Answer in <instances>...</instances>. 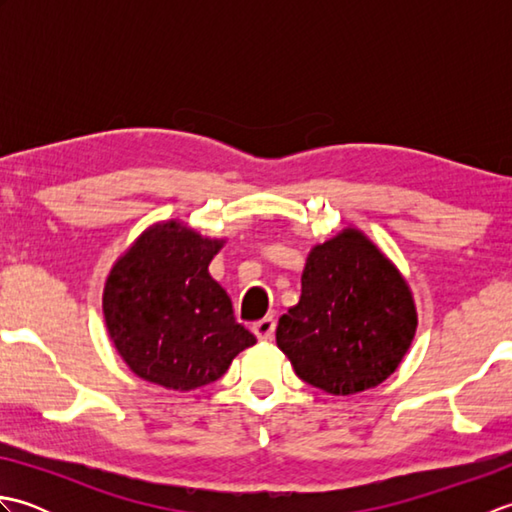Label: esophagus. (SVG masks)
Returning <instances> with one entry per match:
<instances>
[{
  "instance_id": "34e87169",
  "label": "esophagus",
  "mask_w": 512,
  "mask_h": 512,
  "mask_svg": "<svg viewBox=\"0 0 512 512\" xmlns=\"http://www.w3.org/2000/svg\"><path fill=\"white\" fill-rule=\"evenodd\" d=\"M253 332L259 341H273L275 336V319L273 317H264L257 323H253Z\"/></svg>"
}]
</instances>
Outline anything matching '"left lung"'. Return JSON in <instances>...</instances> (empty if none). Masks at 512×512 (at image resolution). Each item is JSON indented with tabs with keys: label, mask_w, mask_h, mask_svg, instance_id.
<instances>
[{
	"label": "left lung",
	"mask_w": 512,
	"mask_h": 512,
	"mask_svg": "<svg viewBox=\"0 0 512 512\" xmlns=\"http://www.w3.org/2000/svg\"><path fill=\"white\" fill-rule=\"evenodd\" d=\"M418 328L413 292L361 228L314 244L297 306L281 314L277 347L301 380L332 396L372 389L396 372Z\"/></svg>",
	"instance_id": "1"
}]
</instances>
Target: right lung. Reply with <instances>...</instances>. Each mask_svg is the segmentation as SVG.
I'll return each mask as SVG.
<instances>
[{"label":"right lung","instance_id":"1","mask_svg":"<svg viewBox=\"0 0 512 512\" xmlns=\"http://www.w3.org/2000/svg\"><path fill=\"white\" fill-rule=\"evenodd\" d=\"M224 244V237L167 220L145 228L114 262L103 286L105 328L138 378L173 391L198 389L257 343L209 273Z\"/></svg>","mask_w":512,"mask_h":512}]
</instances>
